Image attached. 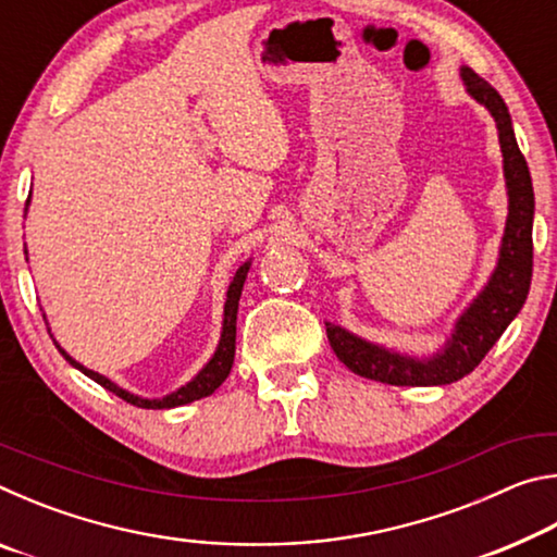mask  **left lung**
<instances>
[{
	"label": "left lung",
	"instance_id": "1",
	"mask_svg": "<svg viewBox=\"0 0 557 557\" xmlns=\"http://www.w3.org/2000/svg\"><path fill=\"white\" fill-rule=\"evenodd\" d=\"M461 81H465L469 96L492 112L504 154L508 215L496 268L484 289L459 314L447 344L428 358L391 351V348L346 332L338 324L326 322L329 344H332L338 361L363 379L388 385H447L465 379L482 363L488 348L498 342V336L521 312L528 289H531L535 211L531 172H528L525 157L518 149L504 98L467 65H461Z\"/></svg>",
	"mask_w": 557,
	"mask_h": 557
}]
</instances>
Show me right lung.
Instances as JSON below:
<instances>
[{
	"label": "right lung",
	"instance_id": "add662e5",
	"mask_svg": "<svg viewBox=\"0 0 557 557\" xmlns=\"http://www.w3.org/2000/svg\"><path fill=\"white\" fill-rule=\"evenodd\" d=\"M29 203V201H26ZM248 270H250V260L243 262V265L238 268V272H235L231 285H228V295H225V307H223V332H221V342L219 346H215V354L211 356V361L203 366V369L194 375L191 381H188L186 385H182V388L164 395V398H143V395H135L129 393L125 388H120L117 383H112L110 379H106V375H100L96 371L86 369V366L75 361V358H71L69 354L63 351V348L59 346V351L63 354L65 361H69L71 366H75L81 373H86L88 379L96 381L98 385H102V388L115 393L117 398H122L129 405H137V408H147V410H166V408H178V405H186V403H194V400H201L206 398V395H211L219 385L228 379V373L233 369V358H235V319H238V301H240V292H243V285H245V277H248Z\"/></svg>",
	"mask_w": 557,
	"mask_h": 557
}]
</instances>
